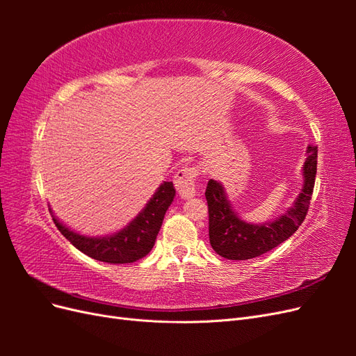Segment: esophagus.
<instances>
[{"instance_id":"obj_1","label":"esophagus","mask_w":356,"mask_h":356,"mask_svg":"<svg viewBox=\"0 0 356 356\" xmlns=\"http://www.w3.org/2000/svg\"><path fill=\"white\" fill-rule=\"evenodd\" d=\"M196 177L197 169L182 168L174 177V184L179 193L181 199H190L196 195Z\"/></svg>"}]
</instances>
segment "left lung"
I'll return each instance as SVG.
<instances>
[{
  "label": "left lung",
  "instance_id": "8db88e82",
  "mask_svg": "<svg viewBox=\"0 0 356 356\" xmlns=\"http://www.w3.org/2000/svg\"><path fill=\"white\" fill-rule=\"evenodd\" d=\"M306 160L301 168L300 195L284 213L272 221L250 222L245 221L233 208L224 184L217 179H209L204 196L209 209V242L212 250L227 260H251L273 250L293 236L303 222L316 177L318 148L307 147Z\"/></svg>",
  "mask_w": 356,
  "mask_h": 356
}]
</instances>
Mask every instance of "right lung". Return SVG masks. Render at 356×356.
<instances>
[{
  "label": "right lung",
  "mask_w": 356,
  "mask_h": 356,
  "mask_svg": "<svg viewBox=\"0 0 356 356\" xmlns=\"http://www.w3.org/2000/svg\"><path fill=\"white\" fill-rule=\"evenodd\" d=\"M175 187L170 181H163L149 197L145 207L123 229L105 236H86L71 230L50 208V213L59 232L83 254L93 260L126 264L145 257L154 246L168 208L174 202Z\"/></svg>",
  "instance_id": "add662e5"
}]
</instances>
